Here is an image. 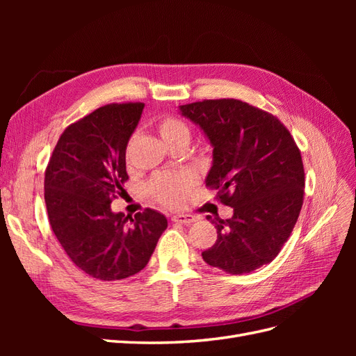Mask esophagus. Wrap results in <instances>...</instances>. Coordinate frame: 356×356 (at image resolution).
<instances>
[{
  "instance_id": "34e87169",
  "label": "esophagus",
  "mask_w": 356,
  "mask_h": 356,
  "mask_svg": "<svg viewBox=\"0 0 356 356\" xmlns=\"http://www.w3.org/2000/svg\"><path fill=\"white\" fill-rule=\"evenodd\" d=\"M172 221L181 222V224H190V222L196 221V217H193V215H190V213H177L172 217Z\"/></svg>"
}]
</instances>
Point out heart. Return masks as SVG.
Instances as JSON below:
<instances>
[{
	"instance_id": "1",
	"label": "heart",
	"mask_w": 356,
	"mask_h": 356,
	"mask_svg": "<svg viewBox=\"0 0 356 356\" xmlns=\"http://www.w3.org/2000/svg\"><path fill=\"white\" fill-rule=\"evenodd\" d=\"M156 131L159 132L163 143L170 148L181 144H190L191 129L190 126L175 115H161L156 123ZM131 145L126 147V159L129 157ZM196 184V178L190 172H169V174L156 175L148 184V193L156 202L166 208H179L187 202L188 193Z\"/></svg>"
}]
</instances>
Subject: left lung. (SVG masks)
Listing matches in <instances>:
<instances>
[{
  "instance_id": "obj_1",
  "label": "left lung",
  "mask_w": 356,
  "mask_h": 356,
  "mask_svg": "<svg viewBox=\"0 0 356 356\" xmlns=\"http://www.w3.org/2000/svg\"><path fill=\"white\" fill-rule=\"evenodd\" d=\"M179 111L213 147L207 187L233 208L229 220L207 217L217 242L203 260L230 275L251 273L275 260L297 222L305 196L300 149L277 117L239 99H204Z\"/></svg>"
}]
</instances>
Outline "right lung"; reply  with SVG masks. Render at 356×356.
<instances>
[{
	"label": "right lung",
	"instance_id": "right-lung-1",
	"mask_svg": "<svg viewBox=\"0 0 356 356\" xmlns=\"http://www.w3.org/2000/svg\"><path fill=\"white\" fill-rule=\"evenodd\" d=\"M143 110V102L108 104L80 118L63 131L46 168L51 230L70 260L99 281L141 272L168 227L154 209L131 222L111 211L129 179L124 153Z\"/></svg>",
	"mask_w": 356,
	"mask_h": 356
}]
</instances>
